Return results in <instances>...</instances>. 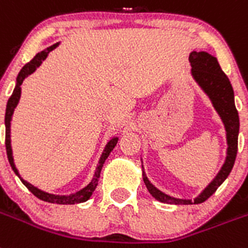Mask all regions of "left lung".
Returning a JSON list of instances; mask_svg holds the SVG:
<instances>
[{
    "label": "left lung",
    "mask_w": 248,
    "mask_h": 248,
    "mask_svg": "<svg viewBox=\"0 0 248 248\" xmlns=\"http://www.w3.org/2000/svg\"><path fill=\"white\" fill-rule=\"evenodd\" d=\"M189 62L192 66V76L199 82V85L203 88V91L210 96L215 108L218 112V115L221 116L223 124H225L228 143L227 157H226L225 165L222 166V169L218 172L216 178L193 201L173 199L171 196L165 195L163 192L158 191L154 185H151L147 177H143L148 192L154 196L155 199L163 202V203L199 204L210 199L211 196L216 192V189L222 185L223 181L227 178V176L230 175V172L234 165L236 156H237L240 118H238V112L234 106L233 88L230 83V79L226 76L225 72L221 70L217 60L214 56L208 55L207 52L193 51L189 55Z\"/></svg>",
    "instance_id": "left-lung-1"
}]
</instances>
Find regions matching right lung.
<instances>
[{"instance_id":"1","label":"right lung","mask_w":248,"mask_h":248,"mask_svg":"<svg viewBox=\"0 0 248 248\" xmlns=\"http://www.w3.org/2000/svg\"><path fill=\"white\" fill-rule=\"evenodd\" d=\"M57 46V44L53 45V46L48 47V48H46L45 51H42V52L37 53V55L34 56L33 59L31 60V61L29 62V63H26L25 66L22 67V70L20 71V73H18V76H17V85L16 87H15L14 92H12V94H11V97L8 98V102H7V107H6V115H5V124H6V139H5V143H6V152H7V157H8V162H10L11 167H12V170L15 171V173H16L18 177H20V175H18V171H17V169L15 167V163H14V157H12V150H11V140H10V122H11V117H12V113H14V109L15 107L17 106V103H18V100H20V96H21V85H22L23 79L26 78V77L29 76V75H31L32 72H34V70L40 66L41 63H42V61H44L45 59L47 57V55L49 53V51H52L55 47ZM117 137H115V139H112L111 141L107 143L106 148H105V152L102 154V157H101L100 160V165H98L97 167V171H96V173H94V178L92 180V182L90 185H88L87 187H85L83 189H81V191H78L77 193H75V195H71V196H56V195H51V193H47V192H44V191H41V189H38L37 187L32 186L31 184H29L27 181L22 180V178L20 177V180L22 181V184L25 185L27 188L31 191L32 193H33L36 197H38L40 200H42V201H46V202H51V203H59V204H73V203H79V202H85L87 201L90 197H91V195L93 193V191L96 189V187H97L98 185V178H100V172H101V169H102L103 163H105V161H106V158L108 157V155L111 154V151L113 150V147L116 146V143H117Z\"/></svg>"}]
</instances>
